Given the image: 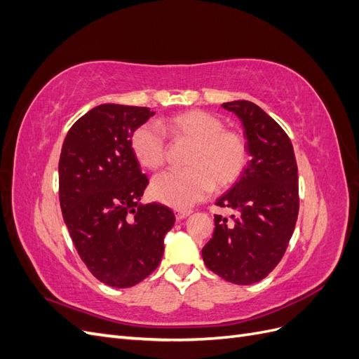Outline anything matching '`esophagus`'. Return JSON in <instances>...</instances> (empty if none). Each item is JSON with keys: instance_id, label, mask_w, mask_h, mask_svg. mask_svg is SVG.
<instances>
[{"instance_id": "esophagus-1", "label": "esophagus", "mask_w": 359, "mask_h": 359, "mask_svg": "<svg viewBox=\"0 0 359 359\" xmlns=\"http://www.w3.org/2000/svg\"><path fill=\"white\" fill-rule=\"evenodd\" d=\"M191 214L190 210H175V217L177 220H184L186 217H189Z\"/></svg>"}]
</instances>
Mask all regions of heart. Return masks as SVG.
<instances>
[{
	"instance_id": "b5f03b06",
	"label": "heart",
	"mask_w": 359,
	"mask_h": 359,
	"mask_svg": "<svg viewBox=\"0 0 359 359\" xmlns=\"http://www.w3.org/2000/svg\"><path fill=\"white\" fill-rule=\"evenodd\" d=\"M154 126H140L130 140L137 163L148 170H157L166 158L165 137L191 145L186 158L187 169L165 172L151 184V193L158 202L178 210L206 196L212 189L232 184L247 163L244 137L227 130L220 118L205 111H187L161 119Z\"/></svg>"
}]
</instances>
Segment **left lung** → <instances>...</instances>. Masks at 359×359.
Listing matches in <instances>:
<instances>
[{
	"mask_svg": "<svg viewBox=\"0 0 359 359\" xmlns=\"http://www.w3.org/2000/svg\"><path fill=\"white\" fill-rule=\"evenodd\" d=\"M241 121L250 160L215 205L236 212L215 215L202 248L206 268L235 285L265 278L283 257L298 219V168L290 139L273 118L248 100L222 104Z\"/></svg>",
	"mask_w": 359,
	"mask_h": 359,
	"instance_id": "left-lung-1",
	"label": "left lung"
}]
</instances>
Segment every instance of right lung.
I'll return each mask as SVG.
<instances>
[{
  "mask_svg": "<svg viewBox=\"0 0 359 359\" xmlns=\"http://www.w3.org/2000/svg\"><path fill=\"white\" fill-rule=\"evenodd\" d=\"M156 112L104 103L78 119L60 157V205L73 244L90 273L116 289L132 287L158 266L175 215L142 203L148 178L130 140Z\"/></svg>",
  "mask_w": 359,
  "mask_h": 359,
  "instance_id": "right-lung-1",
  "label": "right lung"
}]
</instances>
